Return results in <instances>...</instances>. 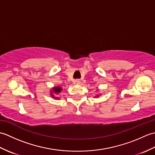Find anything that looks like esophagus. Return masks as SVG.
<instances>
[{
	"label": "esophagus",
	"mask_w": 155,
	"mask_h": 155,
	"mask_svg": "<svg viewBox=\"0 0 155 155\" xmlns=\"http://www.w3.org/2000/svg\"><path fill=\"white\" fill-rule=\"evenodd\" d=\"M74 82H75L76 83H77V84H80V83H81V79H78H78H76Z\"/></svg>",
	"instance_id": "34e87169"
}]
</instances>
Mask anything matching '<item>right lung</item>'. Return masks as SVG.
<instances>
[{
    "mask_svg": "<svg viewBox=\"0 0 155 155\" xmlns=\"http://www.w3.org/2000/svg\"><path fill=\"white\" fill-rule=\"evenodd\" d=\"M53 91L56 93H59L62 91V88L61 87H55L53 88Z\"/></svg>",
    "mask_w": 155,
    "mask_h": 155,
    "instance_id": "1",
    "label": "right lung"
}]
</instances>
